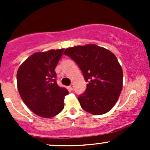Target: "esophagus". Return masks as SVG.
Instances as JSON below:
<instances>
[{"mask_svg":"<svg viewBox=\"0 0 150 150\" xmlns=\"http://www.w3.org/2000/svg\"><path fill=\"white\" fill-rule=\"evenodd\" d=\"M73 87H74V85L73 83H72L71 85L69 86V88L70 89V90H73Z\"/></svg>","mask_w":150,"mask_h":150,"instance_id":"obj_1","label":"esophagus"}]
</instances>
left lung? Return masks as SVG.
I'll list each match as a JSON object with an SVG mask.
<instances>
[{"mask_svg":"<svg viewBox=\"0 0 150 150\" xmlns=\"http://www.w3.org/2000/svg\"><path fill=\"white\" fill-rule=\"evenodd\" d=\"M64 54L77 63L87 89L79 96L81 107L93 115H102L113 107L123 87V70L112 52L95 44L68 48Z\"/></svg>","mask_w":150,"mask_h":150,"instance_id":"obj_1","label":"left lung"}]
</instances>
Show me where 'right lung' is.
Wrapping results in <instances>:
<instances>
[{"label": "right lung", "instance_id": "add662e5", "mask_svg": "<svg viewBox=\"0 0 150 150\" xmlns=\"http://www.w3.org/2000/svg\"><path fill=\"white\" fill-rule=\"evenodd\" d=\"M64 49L37 52L19 67L17 84L24 103L37 116L51 118L64 108L68 89L56 82L55 68Z\"/></svg>", "mask_w": 150, "mask_h": 150}]
</instances>
